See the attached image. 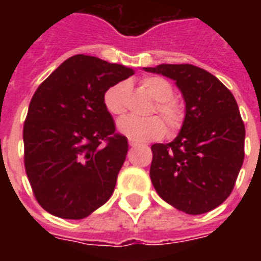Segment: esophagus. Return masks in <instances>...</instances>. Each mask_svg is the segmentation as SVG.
I'll return each instance as SVG.
<instances>
[{"label":"esophagus","mask_w":261,"mask_h":261,"mask_svg":"<svg viewBox=\"0 0 261 261\" xmlns=\"http://www.w3.org/2000/svg\"><path fill=\"white\" fill-rule=\"evenodd\" d=\"M128 145H130L131 147H137V146H139V143L138 142H134V141H128Z\"/></svg>","instance_id":"1"}]
</instances>
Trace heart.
<instances>
[{
  "mask_svg": "<svg viewBox=\"0 0 261 261\" xmlns=\"http://www.w3.org/2000/svg\"><path fill=\"white\" fill-rule=\"evenodd\" d=\"M141 83L155 101L151 112L163 116L164 120L167 122L171 133L180 130L184 124L186 112L181 104L173 98L174 90L172 84L159 75L145 77ZM127 92H128L127 83H118L110 89H107L104 93V107L111 115L119 116L126 111ZM165 122L159 116H151L147 119L126 116L118 122V130L120 134L134 142H149V141L163 138L167 134V125Z\"/></svg>",
  "mask_w": 261,
  "mask_h": 261,
  "instance_id": "1",
  "label": "heart"
}]
</instances>
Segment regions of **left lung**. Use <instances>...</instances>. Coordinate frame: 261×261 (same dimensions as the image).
<instances>
[{
	"label": "left lung",
	"mask_w": 261,
	"mask_h": 261,
	"mask_svg": "<svg viewBox=\"0 0 261 261\" xmlns=\"http://www.w3.org/2000/svg\"><path fill=\"white\" fill-rule=\"evenodd\" d=\"M145 70L174 80L186 101L177 137L151 146V182L177 210L192 215L211 211L231 194L244 163L245 126L234 96L215 75L194 65Z\"/></svg>",
	"instance_id": "left-lung-1"
}]
</instances>
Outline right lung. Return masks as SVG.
I'll return each mask as SVG.
<instances>
[{
    "label": "right lung",
    "instance_id": "1",
    "mask_svg": "<svg viewBox=\"0 0 261 261\" xmlns=\"http://www.w3.org/2000/svg\"><path fill=\"white\" fill-rule=\"evenodd\" d=\"M133 74L130 67L79 54L34 93L22 130L24 165L47 213L83 219L111 198L128 143L116 133L104 93Z\"/></svg>",
    "mask_w": 261,
    "mask_h": 261
}]
</instances>
